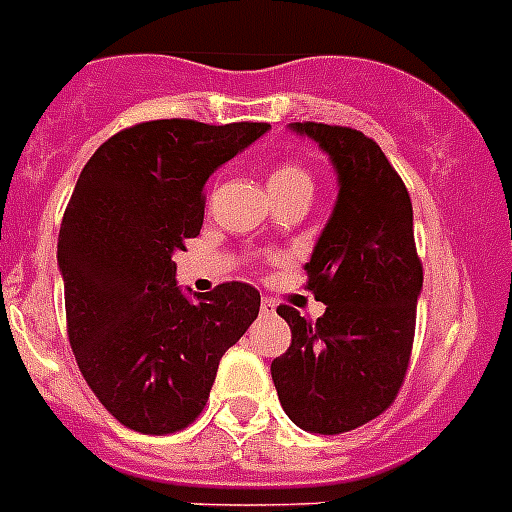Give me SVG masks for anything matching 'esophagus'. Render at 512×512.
Masks as SVG:
<instances>
[{
	"label": "esophagus",
	"instance_id": "1",
	"mask_svg": "<svg viewBox=\"0 0 512 512\" xmlns=\"http://www.w3.org/2000/svg\"><path fill=\"white\" fill-rule=\"evenodd\" d=\"M260 313H263V315L276 313V305H273V299H268V297L260 299Z\"/></svg>",
	"mask_w": 512,
	"mask_h": 512
}]
</instances>
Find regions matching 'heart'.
<instances>
[{
  "label": "heart",
  "instance_id": "b5f03b06",
  "mask_svg": "<svg viewBox=\"0 0 512 512\" xmlns=\"http://www.w3.org/2000/svg\"><path fill=\"white\" fill-rule=\"evenodd\" d=\"M268 189L270 194L292 189L313 191V176H310V170L297 165V162H281V165H276V168L270 170Z\"/></svg>",
  "mask_w": 512,
  "mask_h": 512
}]
</instances>
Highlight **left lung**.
Returning <instances> with one entry per match:
<instances>
[{
	"mask_svg": "<svg viewBox=\"0 0 512 512\" xmlns=\"http://www.w3.org/2000/svg\"><path fill=\"white\" fill-rule=\"evenodd\" d=\"M289 128L326 152L339 194L305 265L307 289L326 313L310 323L294 307H278L292 347L270 363V376L299 429L344 434L384 413L405 381L423 289L413 205L365 134L326 123Z\"/></svg>",
	"mask_w": 512,
	"mask_h": 512,
	"instance_id": "obj_1",
	"label": "left lung"
}]
</instances>
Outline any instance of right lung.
I'll use <instances>...</instances> for the list:
<instances>
[{
    "label": "right lung",
    "mask_w": 512,
    "mask_h": 512,
    "mask_svg": "<svg viewBox=\"0 0 512 512\" xmlns=\"http://www.w3.org/2000/svg\"><path fill=\"white\" fill-rule=\"evenodd\" d=\"M265 131L149 120L83 165L57 239L68 336L91 392L128 429H186L260 313V292L242 281L184 292L173 255L202 228L207 178Z\"/></svg>",
    "instance_id": "right-lung-1"
}]
</instances>
